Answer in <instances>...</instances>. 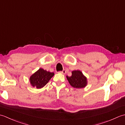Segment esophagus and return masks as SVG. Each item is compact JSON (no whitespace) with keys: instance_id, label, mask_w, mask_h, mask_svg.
<instances>
[{"instance_id":"esophagus-1","label":"esophagus","mask_w":125,"mask_h":125,"mask_svg":"<svg viewBox=\"0 0 125 125\" xmlns=\"http://www.w3.org/2000/svg\"><path fill=\"white\" fill-rule=\"evenodd\" d=\"M60 73H63V74H65L66 73V71L65 70H63V71H59Z\"/></svg>"}]
</instances>
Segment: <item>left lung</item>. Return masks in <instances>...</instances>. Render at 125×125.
I'll return each mask as SVG.
<instances>
[{"label":"left lung","mask_w":125,"mask_h":125,"mask_svg":"<svg viewBox=\"0 0 125 125\" xmlns=\"http://www.w3.org/2000/svg\"><path fill=\"white\" fill-rule=\"evenodd\" d=\"M67 78L71 86L74 88L81 89L85 87L87 84L86 78L79 70L72 71V75L67 76Z\"/></svg>","instance_id":"8db88e82"}]
</instances>
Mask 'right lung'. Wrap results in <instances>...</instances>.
Wrapping results in <instances>:
<instances>
[{
  "instance_id": "right-lung-1",
  "label": "right lung",
  "mask_w": 125,
  "mask_h": 125,
  "mask_svg": "<svg viewBox=\"0 0 125 125\" xmlns=\"http://www.w3.org/2000/svg\"><path fill=\"white\" fill-rule=\"evenodd\" d=\"M54 75V73H50L40 68L31 76V84L37 89L42 88L46 85Z\"/></svg>"
}]
</instances>
